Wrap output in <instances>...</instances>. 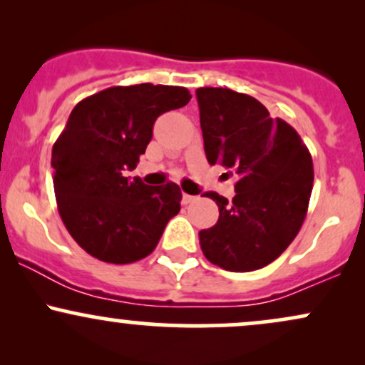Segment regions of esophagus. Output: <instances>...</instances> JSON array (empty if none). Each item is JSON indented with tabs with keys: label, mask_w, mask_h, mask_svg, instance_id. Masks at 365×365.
<instances>
[{
	"label": "esophagus",
	"mask_w": 365,
	"mask_h": 365,
	"mask_svg": "<svg viewBox=\"0 0 365 365\" xmlns=\"http://www.w3.org/2000/svg\"><path fill=\"white\" fill-rule=\"evenodd\" d=\"M197 197L195 195H188V194H183V204H192L195 202Z\"/></svg>",
	"instance_id": "esophagus-1"
}]
</instances>
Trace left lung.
Returning a JSON list of instances; mask_svg holds the SVG:
<instances>
[{"instance_id": "8db88e82", "label": "left lung", "mask_w": 365, "mask_h": 365, "mask_svg": "<svg viewBox=\"0 0 365 365\" xmlns=\"http://www.w3.org/2000/svg\"><path fill=\"white\" fill-rule=\"evenodd\" d=\"M197 103L209 165L238 175L230 204L216 192L204 194L217 204L220 220L199 232L200 249L226 271L261 269L300 232L314 183L311 153L295 128L271 118L252 96L200 87Z\"/></svg>"}]
</instances>
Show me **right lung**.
I'll list each match as a JSON object with an SVG mask.
<instances>
[{"instance_id":"right-lung-1","label":"right lung","mask_w":365,"mask_h":365,"mask_svg":"<svg viewBox=\"0 0 365 365\" xmlns=\"http://www.w3.org/2000/svg\"><path fill=\"white\" fill-rule=\"evenodd\" d=\"M190 98L177 86H116L82 99L70 113L53 145V185L63 225L92 257L140 261L178 215L177 183L149 187L125 171L145 153L158 116Z\"/></svg>"}]
</instances>
